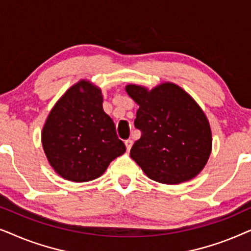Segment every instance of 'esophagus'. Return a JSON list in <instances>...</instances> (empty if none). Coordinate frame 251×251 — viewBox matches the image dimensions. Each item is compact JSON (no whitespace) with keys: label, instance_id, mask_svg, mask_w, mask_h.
I'll use <instances>...</instances> for the list:
<instances>
[{"label":"esophagus","instance_id":"obj_1","mask_svg":"<svg viewBox=\"0 0 251 251\" xmlns=\"http://www.w3.org/2000/svg\"><path fill=\"white\" fill-rule=\"evenodd\" d=\"M125 144H126V151H130V149H131V146H132V144H133V142L131 139H128V140H126L125 142Z\"/></svg>","mask_w":251,"mask_h":251}]
</instances>
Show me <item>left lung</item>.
<instances>
[{
	"mask_svg": "<svg viewBox=\"0 0 251 251\" xmlns=\"http://www.w3.org/2000/svg\"><path fill=\"white\" fill-rule=\"evenodd\" d=\"M137 104L135 126L142 137L130 156L152 180L177 185L203 170L212 149L209 121L197 101L179 85L163 82L153 89L128 84Z\"/></svg>",
	"mask_w": 251,
	"mask_h": 251,
	"instance_id": "8db88e82",
	"label": "left lung"
}]
</instances>
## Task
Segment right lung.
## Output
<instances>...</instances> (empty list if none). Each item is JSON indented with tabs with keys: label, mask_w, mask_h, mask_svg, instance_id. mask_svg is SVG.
<instances>
[{
	"label": "right lung",
	"mask_w": 251,
	"mask_h": 251,
	"mask_svg": "<svg viewBox=\"0 0 251 251\" xmlns=\"http://www.w3.org/2000/svg\"><path fill=\"white\" fill-rule=\"evenodd\" d=\"M42 146L54 173L75 183L100 177L126 152L102 108L100 88L89 80L72 85L54 104L43 126Z\"/></svg>",
	"instance_id": "1"
}]
</instances>
